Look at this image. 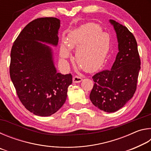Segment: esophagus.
Masks as SVG:
<instances>
[{
    "label": "esophagus",
    "instance_id": "34e87169",
    "mask_svg": "<svg viewBox=\"0 0 151 151\" xmlns=\"http://www.w3.org/2000/svg\"><path fill=\"white\" fill-rule=\"evenodd\" d=\"M82 79L81 77H80V76H73V83H81V82L82 81Z\"/></svg>",
    "mask_w": 151,
    "mask_h": 151
}]
</instances>
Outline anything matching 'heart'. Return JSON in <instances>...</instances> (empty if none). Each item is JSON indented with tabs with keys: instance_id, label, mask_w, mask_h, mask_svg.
<instances>
[{
	"instance_id": "obj_1",
	"label": "heart",
	"mask_w": 151,
	"mask_h": 151,
	"mask_svg": "<svg viewBox=\"0 0 151 151\" xmlns=\"http://www.w3.org/2000/svg\"><path fill=\"white\" fill-rule=\"evenodd\" d=\"M71 49H76L75 60L77 65L87 73H93L103 65L110 49L108 35L102 32L99 25L88 23L81 25L68 35L67 42L60 48L63 63L71 57Z\"/></svg>"
}]
</instances>
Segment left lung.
<instances>
[{"instance_id":"1","label":"left lung","mask_w":151,"mask_h":151,"mask_svg":"<svg viewBox=\"0 0 151 151\" xmlns=\"http://www.w3.org/2000/svg\"><path fill=\"white\" fill-rule=\"evenodd\" d=\"M116 32L119 52L111 69L93 76L94 85L90 100L94 106L106 112H114L124 106L133 96L140 69L137 43L126 27L109 20Z\"/></svg>"}]
</instances>
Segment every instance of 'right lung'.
I'll return each instance as SVG.
<instances>
[{
  "mask_svg": "<svg viewBox=\"0 0 151 151\" xmlns=\"http://www.w3.org/2000/svg\"><path fill=\"white\" fill-rule=\"evenodd\" d=\"M60 27L57 18L32 20L20 32L11 49V81L20 102L35 115L48 116L57 112L73 83L70 74L57 73L52 48L47 45L57 47Z\"/></svg>",
  "mask_w": 151,
  "mask_h": 151,
  "instance_id": "obj_1",
  "label": "right lung"
}]
</instances>
